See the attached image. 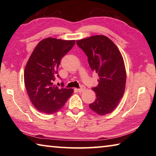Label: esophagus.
<instances>
[{
  "label": "esophagus",
  "instance_id": "obj_1",
  "mask_svg": "<svg viewBox=\"0 0 156 156\" xmlns=\"http://www.w3.org/2000/svg\"><path fill=\"white\" fill-rule=\"evenodd\" d=\"M84 90H85V87H84V86H83V85H82V86L80 87V89H78V92H80V93H81V92H83V91H84Z\"/></svg>",
  "mask_w": 156,
  "mask_h": 156
}]
</instances>
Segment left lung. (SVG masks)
Segmentation results:
<instances>
[{
  "label": "left lung",
  "mask_w": 156,
  "mask_h": 156,
  "mask_svg": "<svg viewBox=\"0 0 156 156\" xmlns=\"http://www.w3.org/2000/svg\"><path fill=\"white\" fill-rule=\"evenodd\" d=\"M85 53L91 70L98 74V84L92 87L96 95L90 109L100 115L112 113L125 92L126 70L119 49L107 36H93L76 41Z\"/></svg>",
  "instance_id": "1"
}]
</instances>
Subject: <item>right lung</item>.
Listing matches in <instances>:
<instances>
[{"instance_id":"add662e5","label":"right lung","mask_w":156,"mask_h":156,"mask_svg":"<svg viewBox=\"0 0 156 156\" xmlns=\"http://www.w3.org/2000/svg\"><path fill=\"white\" fill-rule=\"evenodd\" d=\"M75 41L54 38L42 40L25 66L24 80L31 103L42 113L52 114L64 106L73 90L54 85L60 60L72 49Z\"/></svg>"}]
</instances>
